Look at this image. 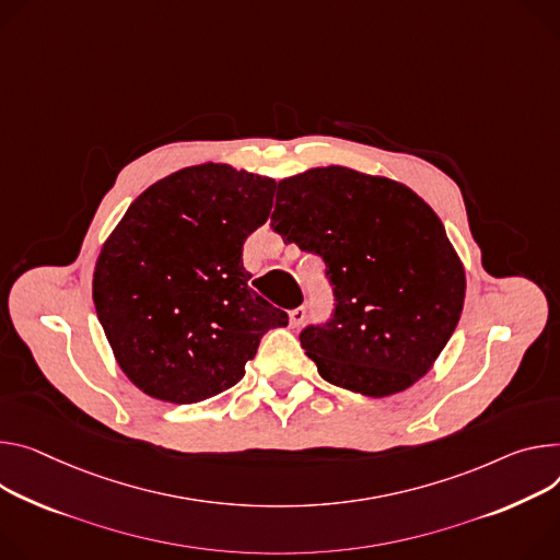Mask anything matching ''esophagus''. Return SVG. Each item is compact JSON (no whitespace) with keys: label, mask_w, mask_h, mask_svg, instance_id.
I'll use <instances>...</instances> for the list:
<instances>
[{"label":"esophagus","mask_w":560,"mask_h":560,"mask_svg":"<svg viewBox=\"0 0 560 560\" xmlns=\"http://www.w3.org/2000/svg\"><path fill=\"white\" fill-rule=\"evenodd\" d=\"M288 317H290V326H292V328H299V326L303 324V319H306V308L299 306V308L290 311Z\"/></svg>","instance_id":"obj_1"}]
</instances>
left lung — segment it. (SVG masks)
Wrapping results in <instances>:
<instances>
[{
    "instance_id": "left-lung-1",
    "label": "left lung",
    "mask_w": 560,
    "mask_h": 560,
    "mask_svg": "<svg viewBox=\"0 0 560 560\" xmlns=\"http://www.w3.org/2000/svg\"><path fill=\"white\" fill-rule=\"evenodd\" d=\"M270 228L326 264L335 311L299 335L326 382L386 397L427 375L460 322L467 283L442 221L416 191L317 167L279 183Z\"/></svg>"
}]
</instances>
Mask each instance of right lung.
<instances>
[{"label":"right lung","mask_w":560,"mask_h":560,"mask_svg":"<svg viewBox=\"0 0 560 560\" xmlns=\"http://www.w3.org/2000/svg\"><path fill=\"white\" fill-rule=\"evenodd\" d=\"M277 183L196 165L144 189L100 252L93 303L125 375L147 395L194 404L245 375L288 315L249 288L243 243Z\"/></svg>","instance_id":"obj_1"}]
</instances>
